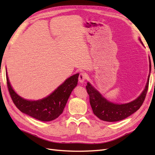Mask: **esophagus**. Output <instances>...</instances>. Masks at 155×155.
Here are the masks:
<instances>
[{
  "label": "esophagus",
  "instance_id": "obj_1",
  "mask_svg": "<svg viewBox=\"0 0 155 155\" xmlns=\"http://www.w3.org/2000/svg\"><path fill=\"white\" fill-rule=\"evenodd\" d=\"M87 74L85 72H81L78 76V80H79L80 83H84V81L87 79Z\"/></svg>",
  "mask_w": 155,
  "mask_h": 155
}]
</instances>
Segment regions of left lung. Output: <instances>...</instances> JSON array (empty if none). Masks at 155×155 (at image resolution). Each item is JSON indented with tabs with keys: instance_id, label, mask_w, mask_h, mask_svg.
Listing matches in <instances>:
<instances>
[{
	"instance_id": "1",
	"label": "left lung",
	"mask_w": 155,
	"mask_h": 155,
	"mask_svg": "<svg viewBox=\"0 0 155 155\" xmlns=\"http://www.w3.org/2000/svg\"><path fill=\"white\" fill-rule=\"evenodd\" d=\"M140 41L142 42L140 39ZM149 78L150 74L146 87L140 96L129 103L123 104H114L108 101L88 83L86 88L93 113L101 120L107 122L119 121L129 117L142 106L149 88Z\"/></svg>"
}]
</instances>
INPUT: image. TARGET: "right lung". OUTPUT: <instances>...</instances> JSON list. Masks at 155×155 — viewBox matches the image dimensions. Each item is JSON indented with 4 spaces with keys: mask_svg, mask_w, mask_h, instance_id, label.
I'll return each mask as SVG.
<instances>
[{
    "mask_svg": "<svg viewBox=\"0 0 155 155\" xmlns=\"http://www.w3.org/2000/svg\"><path fill=\"white\" fill-rule=\"evenodd\" d=\"M6 77L9 94L15 106L22 113L46 122L56 119L62 113L72 91L77 86L78 74L68 78L48 97L37 101H27L19 97L11 87L7 73Z\"/></svg>",
    "mask_w": 155,
    "mask_h": 155,
    "instance_id": "add662e5",
    "label": "right lung"
}]
</instances>
